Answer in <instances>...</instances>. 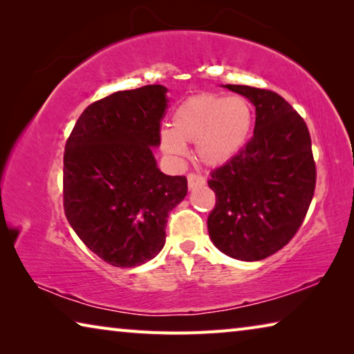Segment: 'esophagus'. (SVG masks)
Wrapping results in <instances>:
<instances>
[{"instance_id": "1", "label": "esophagus", "mask_w": 354, "mask_h": 354, "mask_svg": "<svg viewBox=\"0 0 354 354\" xmlns=\"http://www.w3.org/2000/svg\"><path fill=\"white\" fill-rule=\"evenodd\" d=\"M203 184H205V178L198 175V173H189L187 185L190 190H194L195 187H198V185H203Z\"/></svg>"}]
</instances>
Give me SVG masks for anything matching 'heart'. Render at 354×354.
<instances>
[{
    "label": "heart",
    "instance_id": "obj_1",
    "mask_svg": "<svg viewBox=\"0 0 354 354\" xmlns=\"http://www.w3.org/2000/svg\"><path fill=\"white\" fill-rule=\"evenodd\" d=\"M173 129L162 128L159 142L173 158L187 153L185 142H196V154L207 165H220L247 145L254 112L243 97L201 93L190 97L173 112Z\"/></svg>",
    "mask_w": 354,
    "mask_h": 354
}]
</instances>
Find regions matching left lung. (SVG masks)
I'll return each instance as SVG.
<instances>
[{"instance_id": "1", "label": "left lung", "mask_w": 354, "mask_h": 354, "mask_svg": "<svg viewBox=\"0 0 354 354\" xmlns=\"http://www.w3.org/2000/svg\"><path fill=\"white\" fill-rule=\"evenodd\" d=\"M256 107L254 134L241 153L211 173L217 201L209 237L221 253L261 261L289 243L301 226L315 189V162L306 123L266 88L223 86Z\"/></svg>"}]
</instances>
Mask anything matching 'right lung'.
<instances>
[{"instance_id": "1", "label": "right lung", "mask_w": 354, "mask_h": 354, "mask_svg": "<svg viewBox=\"0 0 354 354\" xmlns=\"http://www.w3.org/2000/svg\"><path fill=\"white\" fill-rule=\"evenodd\" d=\"M167 88L115 92L87 107L65 143L64 211L88 250L113 267L159 254L173 207L187 195L185 176L158 169Z\"/></svg>"}]
</instances>
